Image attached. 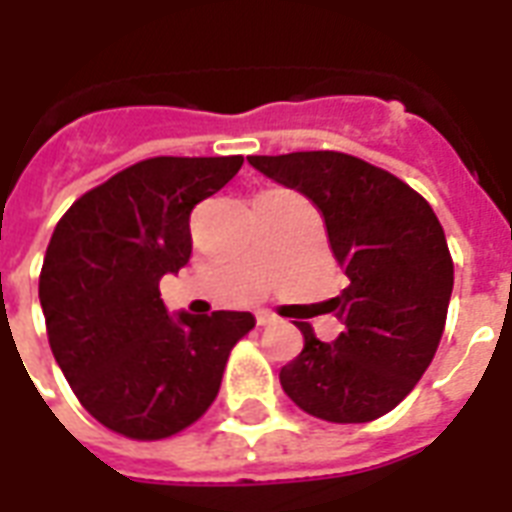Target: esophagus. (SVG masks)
Returning <instances> with one entry per match:
<instances>
[{"mask_svg":"<svg viewBox=\"0 0 512 512\" xmlns=\"http://www.w3.org/2000/svg\"><path fill=\"white\" fill-rule=\"evenodd\" d=\"M255 318H257V326H268V323L277 321V315H274V312H268V310H260Z\"/></svg>","mask_w":512,"mask_h":512,"instance_id":"esophagus-1","label":"esophagus"}]
</instances>
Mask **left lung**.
<instances>
[{"label": "left lung", "instance_id": "left-lung-1", "mask_svg": "<svg viewBox=\"0 0 512 512\" xmlns=\"http://www.w3.org/2000/svg\"><path fill=\"white\" fill-rule=\"evenodd\" d=\"M249 164L312 200L348 277L329 299L340 337L321 343L299 323L304 348L279 370V384L326 422L384 417L428 370L447 323L452 257L436 213L392 172L337 150L249 156Z\"/></svg>", "mask_w": 512, "mask_h": 512}]
</instances>
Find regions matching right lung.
Listing matches in <instances>:
<instances>
[{
  "label": "right lung",
  "mask_w": 512,
  "mask_h": 512,
  "mask_svg": "<svg viewBox=\"0 0 512 512\" xmlns=\"http://www.w3.org/2000/svg\"><path fill=\"white\" fill-rule=\"evenodd\" d=\"M241 156L136 161L65 211L40 268L51 354L73 395L104 428L169 439L219 395L252 312L169 318L158 282L191 257L194 205L222 189Z\"/></svg>",
  "instance_id": "1"
}]
</instances>
